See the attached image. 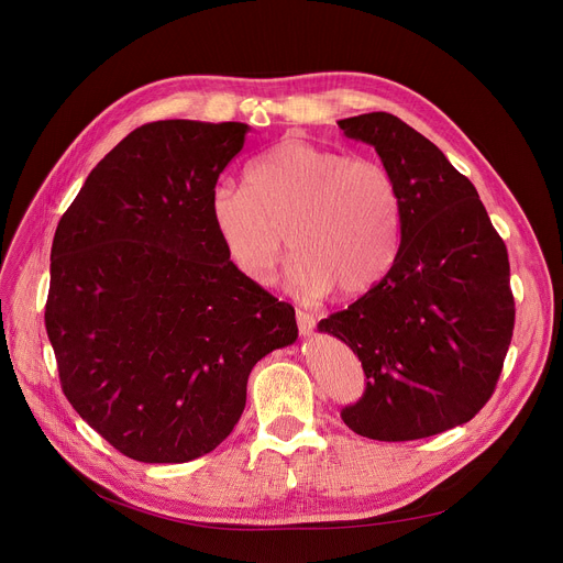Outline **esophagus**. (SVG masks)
<instances>
[{
  "instance_id": "obj_1",
  "label": "esophagus",
  "mask_w": 563,
  "mask_h": 563,
  "mask_svg": "<svg viewBox=\"0 0 563 563\" xmlns=\"http://www.w3.org/2000/svg\"><path fill=\"white\" fill-rule=\"evenodd\" d=\"M296 323H298L300 336H310L312 330H314V325H317V319H314V314H310V312L296 310Z\"/></svg>"
}]
</instances>
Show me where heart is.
Instances as JSON below:
<instances>
[{"label":"heart","mask_w":563,"mask_h":563,"mask_svg":"<svg viewBox=\"0 0 563 563\" xmlns=\"http://www.w3.org/2000/svg\"><path fill=\"white\" fill-rule=\"evenodd\" d=\"M209 220L233 267L269 285L285 251L294 291L321 298L334 287L352 298L393 267L401 238V199L393 173L364 157L285 136L249 162L244 181H218Z\"/></svg>","instance_id":"heart-1"}]
</instances>
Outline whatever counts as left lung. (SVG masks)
<instances>
[{
	"mask_svg": "<svg viewBox=\"0 0 563 563\" xmlns=\"http://www.w3.org/2000/svg\"><path fill=\"white\" fill-rule=\"evenodd\" d=\"M336 125L375 147L401 199L388 274L319 321L368 379L341 420L373 440L429 438L470 422L494 393L515 330L507 249L474 184L427 136L386 112Z\"/></svg>",
	"mask_w": 563,
	"mask_h": 563,
	"instance_id": "left-lung-1",
	"label": "left lung"
}]
</instances>
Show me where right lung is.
<instances>
[{
    "mask_svg": "<svg viewBox=\"0 0 563 563\" xmlns=\"http://www.w3.org/2000/svg\"><path fill=\"white\" fill-rule=\"evenodd\" d=\"M246 123L155 121L85 179L51 246L46 334L76 413L139 463H188L238 424L251 368L298 339L209 220Z\"/></svg>",
    "mask_w": 563,
    "mask_h": 563,
    "instance_id": "1",
    "label": "right lung"
}]
</instances>
